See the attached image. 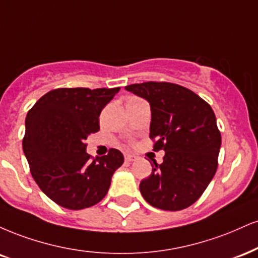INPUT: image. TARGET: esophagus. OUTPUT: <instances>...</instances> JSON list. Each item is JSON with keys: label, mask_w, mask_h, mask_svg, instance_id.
Segmentation results:
<instances>
[{"label": "esophagus", "mask_w": 258, "mask_h": 258, "mask_svg": "<svg viewBox=\"0 0 258 258\" xmlns=\"http://www.w3.org/2000/svg\"><path fill=\"white\" fill-rule=\"evenodd\" d=\"M137 160V156H135V155L132 154H126L125 155V161L126 162H133V161Z\"/></svg>", "instance_id": "1"}]
</instances>
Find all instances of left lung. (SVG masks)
Segmentation results:
<instances>
[{"label": "left lung", "instance_id": "left-lung-1", "mask_svg": "<svg viewBox=\"0 0 258 258\" xmlns=\"http://www.w3.org/2000/svg\"><path fill=\"white\" fill-rule=\"evenodd\" d=\"M125 89L150 103L154 151L164 150L163 162L153 160V172L141 181L142 196L169 212L192 206L218 169L221 133L212 107L178 84L148 82Z\"/></svg>", "mask_w": 258, "mask_h": 258}]
</instances>
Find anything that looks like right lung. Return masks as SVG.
<instances>
[{
	"mask_svg": "<svg viewBox=\"0 0 258 258\" xmlns=\"http://www.w3.org/2000/svg\"><path fill=\"white\" fill-rule=\"evenodd\" d=\"M120 88H61L46 92L25 120L23 150L31 174L58 206L79 210L97 204L109 190L123 155L90 160L85 139L99 130V114Z\"/></svg>",
	"mask_w": 258,
	"mask_h": 258,
	"instance_id": "1",
	"label": "right lung"
}]
</instances>
